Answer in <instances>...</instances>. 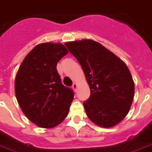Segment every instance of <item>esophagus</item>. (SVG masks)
Wrapping results in <instances>:
<instances>
[{"mask_svg": "<svg viewBox=\"0 0 152 152\" xmlns=\"http://www.w3.org/2000/svg\"><path fill=\"white\" fill-rule=\"evenodd\" d=\"M77 87H78V85H77V83H74L73 85H72V89H73L75 91H76V90H77Z\"/></svg>", "mask_w": 152, "mask_h": 152, "instance_id": "obj_1", "label": "esophagus"}]
</instances>
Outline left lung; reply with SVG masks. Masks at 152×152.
<instances>
[{
  "mask_svg": "<svg viewBox=\"0 0 152 152\" xmlns=\"http://www.w3.org/2000/svg\"><path fill=\"white\" fill-rule=\"evenodd\" d=\"M82 66L90 96L83 103L89 119L110 128L127 116L134 96V83L127 65L100 43L92 39L65 44Z\"/></svg>",
  "mask_w": 152,
  "mask_h": 152,
  "instance_id": "left-lung-1",
  "label": "left lung"
}]
</instances>
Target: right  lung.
<instances>
[{
    "mask_svg": "<svg viewBox=\"0 0 152 152\" xmlns=\"http://www.w3.org/2000/svg\"><path fill=\"white\" fill-rule=\"evenodd\" d=\"M59 42L37 45L21 62L15 81V91L27 118L42 128H53L65 120L74 93L61 83L57 63L68 53Z\"/></svg>",
    "mask_w": 152,
    "mask_h": 152,
    "instance_id": "1",
    "label": "right lung"
}]
</instances>
